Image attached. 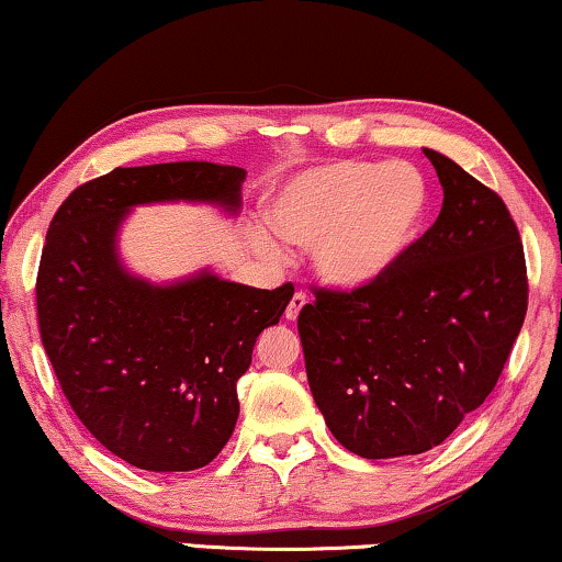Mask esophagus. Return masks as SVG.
<instances>
[{
    "label": "esophagus",
    "mask_w": 562,
    "mask_h": 562,
    "mask_svg": "<svg viewBox=\"0 0 562 562\" xmlns=\"http://www.w3.org/2000/svg\"><path fill=\"white\" fill-rule=\"evenodd\" d=\"M306 304H308L306 294H301V291H296V294L291 296L289 306H286V319H289V322H296V319H299V314H301V308H304Z\"/></svg>",
    "instance_id": "34e87169"
}]
</instances>
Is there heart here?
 Masks as SVG:
<instances>
[{
	"mask_svg": "<svg viewBox=\"0 0 562 562\" xmlns=\"http://www.w3.org/2000/svg\"><path fill=\"white\" fill-rule=\"evenodd\" d=\"M428 215V180L408 161H329L291 177L268 205L271 231L312 248L316 276L347 291L393 273L420 243Z\"/></svg>",
	"mask_w": 562,
	"mask_h": 562,
	"instance_id": "heart-1",
	"label": "heart"
}]
</instances>
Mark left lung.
Wrapping results in <instances>:
<instances>
[{
    "mask_svg": "<svg viewBox=\"0 0 562 562\" xmlns=\"http://www.w3.org/2000/svg\"><path fill=\"white\" fill-rule=\"evenodd\" d=\"M443 207L413 254L364 289H316L299 314L306 378L362 459L423 453L486 401L527 314L519 231L490 187L423 149Z\"/></svg>",
    "mask_w": 562,
    "mask_h": 562,
    "instance_id": "obj_1",
    "label": "left lung"
}]
</instances>
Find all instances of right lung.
Masks as SVG:
<instances>
[{
  "mask_svg": "<svg viewBox=\"0 0 562 562\" xmlns=\"http://www.w3.org/2000/svg\"><path fill=\"white\" fill-rule=\"evenodd\" d=\"M246 169L213 161L116 167L68 194L37 271L40 337L70 408L113 457L146 471H192L223 451L256 339L294 286L268 291L202 271L154 286L126 273L119 225L169 200L240 207Z\"/></svg>",
  "mask_w": 562,
  "mask_h": 562,
  "instance_id": "obj_1",
  "label": "right lung"
}]
</instances>
